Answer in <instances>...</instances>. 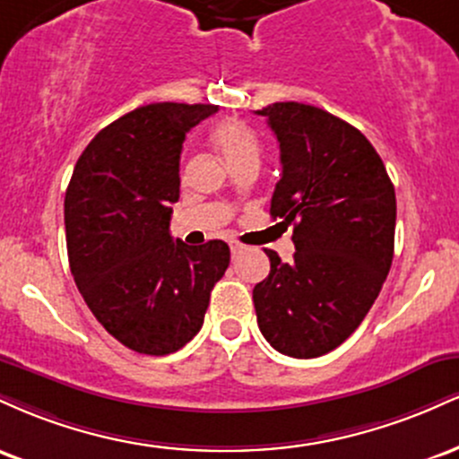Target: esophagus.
Wrapping results in <instances>:
<instances>
[{
    "label": "esophagus",
    "instance_id": "1",
    "mask_svg": "<svg viewBox=\"0 0 459 459\" xmlns=\"http://www.w3.org/2000/svg\"><path fill=\"white\" fill-rule=\"evenodd\" d=\"M241 244H237V241H230V252H233V255H237V252H241Z\"/></svg>",
    "mask_w": 459,
    "mask_h": 459
}]
</instances>
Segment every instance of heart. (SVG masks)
<instances>
[{
    "mask_svg": "<svg viewBox=\"0 0 459 459\" xmlns=\"http://www.w3.org/2000/svg\"><path fill=\"white\" fill-rule=\"evenodd\" d=\"M213 144L222 152L229 166L261 155V140L250 125L239 118H224L212 131Z\"/></svg>",
    "mask_w": 459,
    "mask_h": 459,
    "instance_id": "obj_1",
    "label": "heart"
}]
</instances>
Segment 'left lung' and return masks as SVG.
Returning <instances> with one entry per match:
<instances>
[{
	"mask_svg": "<svg viewBox=\"0 0 459 459\" xmlns=\"http://www.w3.org/2000/svg\"><path fill=\"white\" fill-rule=\"evenodd\" d=\"M281 146L282 178L270 215L293 224V261L273 250L252 291L273 350L317 358L339 347L373 307L394 250L397 200L365 135L325 109L296 101L256 109Z\"/></svg>",
	"mask_w": 459,
	"mask_h": 459,
	"instance_id": "obj_1",
	"label": "left lung"
}]
</instances>
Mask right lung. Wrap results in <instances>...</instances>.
<instances>
[{"instance_id": "add662e5", "label": "right lung", "mask_w": 459, "mask_h": 459, "mask_svg": "<svg viewBox=\"0 0 459 459\" xmlns=\"http://www.w3.org/2000/svg\"><path fill=\"white\" fill-rule=\"evenodd\" d=\"M215 105L151 103L94 135L65 198L68 263L88 308L116 341L149 356L181 350L198 334L213 284L224 276V241H172L186 134Z\"/></svg>"}]
</instances>
